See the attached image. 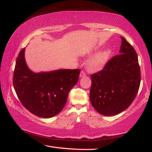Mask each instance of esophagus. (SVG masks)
<instances>
[{
    "label": "esophagus",
    "mask_w": 152,
    "mask_h": 152,
    "mask_svg": "<svg viewBox=\"0 0 152 152\" xmlns=\"http://www.w3.org/2000/svg\"><path fill=\"white\" fill-rule=\"evenodd\" d=\"M86 76V74L85 72H83V71H81V72L80 74V78H82V77L85 76Z\"/></svg>",
    "instance_id": "1"
}]
</instances>
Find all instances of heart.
<instances>
[{"label":"heart","mask_w":152,"mask_h":152,"mask_svg":"<svg viewBox=\"0 0 152 152\" xmlns=\"http://www.w3.org/2000/svg\"><path fill=\"white\" fill-rule=\"evenodd\" d=\"M112 55V51L110 49H106L101 52L95 54L90 59L87 68L90 72H97L104 69L108 63Z\"/></svg>","instance_id":"b5f03b06"}]
</instances>
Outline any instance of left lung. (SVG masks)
I'll list each match as a JSON object with an SVG mask.
<instances>
[{"label": "left lung", "instance_id": "1", "mask_svg": "<svg viewBox=\"0 0 152 152\" xmlns=\"http://www.w3.org/2000/svg\"><path fill=\"white\" fill-rule=\"evenodd\" d=\"M119 54L113 57L103 70L91 76L90 101L103 115H117L130 106L140 83L138 56L133 46L121 37Z\"/></svg>", "mask_w": 152, "mask_h": 152}]
</instances>
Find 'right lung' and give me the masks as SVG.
<instances>
[{
    "label": "right lung",
    "mask_w": 152,
    "mask_h": 152,
    "mask_svg": "<svg viewBox=\"0 0 152 152\" xmlns=\"http://www.w3.org/2000/svg\"><path fill=\"white\" fill-rule=\"evenodd\" d=\"M25 48L19 53L15 62L14 89L24 107L42 118L57 115L65 106L70 90L79 78V69H59L34 72L28 67Z\"/></svg>",
    "instance_id": "right-lung-1"
}]
</instances>
